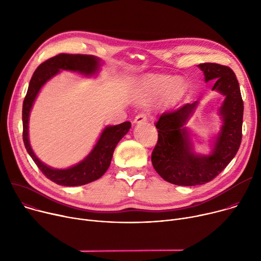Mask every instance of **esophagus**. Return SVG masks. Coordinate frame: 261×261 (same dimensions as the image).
<instances>
[{
	"label": "esophagus",
	"mask_w": 261,
	"mask_h": 261,
	"mask_svg": "<svg viewBox=\"0 0 261 261\" xmlns=\"http://www.w3.org/2000/svg\"><path fill=\"white\" fill-rule=\"evenodd\" d=\"M147 118H148V116H147L146 113H140L136 116V118L134 120V123H136V124L144 123V122L147 121Z\"/></svg>",
	"instance_id": "1"
}]
</instances>
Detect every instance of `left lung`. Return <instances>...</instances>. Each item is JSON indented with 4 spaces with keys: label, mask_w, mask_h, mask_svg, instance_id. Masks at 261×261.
<instances>
[{
    "label": "left lung",
    "mask_w": 261,
    "mask_h": 261,
    "mask_svg": "<svg viewBox=\"0 0 261 261\" xmlns=\"http://www.w3.org/2000/svg\"><path fill=\"white\" fill-rule=\"evenodd\" d=\"M197 67L204 72L206 83L214 80L212 91L226 97L219 109L223 125L211 153L203 155L193 151L185 127L197 101L160 116L155 122L159 134L151 153L152 166L165 181L177 186L203 185L212 181L232 161L242 143L244 101L236 75L231 68L214 63Z\"/></svg>",
    "instance_id": "1"
}]
</instances>
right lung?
<instances>
[{
    "label": "right lung",
    "instance_id": "1",
    "mask_svg": "<svg viewBox=\"0 0 261 261\" xmlns=\"http://www.w3.org/2000/svg\"><path fill=\"white\" fill-rule=\"evenodd\" d=\"M100 67V59L93 55L62 53L47 59L39 65L32 75L28 91L23 102V140L25 147L34 163L52 182L62 186H80L96 181L101 177L110 167L112 156L118 142L129 130L128 121L114 126H107L100 135L92 151L78 164L66 168L56 169L44 164L33 152L28 136L29 115L37 94L42 87L61 70L74 71L86 76L94 75Z\"/></svg>",
    "mask_w": 261,
    "mask_h": 261
}]
</instances>
